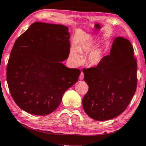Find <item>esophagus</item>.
<instances>
[{
	"instance_id": "1",
	"label": "esophagus",
	"mask_w": 146,
	"mask_h": 146,
	"mask_svg": "<svg viewBox=\"0 0 146 146\" xmlns=\"http://www.w3.org/2000/svg\"><path fill=\"white\" fill-rule=\"evenodd\" d=\"M83 78H84V73L81 72L80 74V76H79V79H80V80H83Z\"/></svg>"
}]
</instances>
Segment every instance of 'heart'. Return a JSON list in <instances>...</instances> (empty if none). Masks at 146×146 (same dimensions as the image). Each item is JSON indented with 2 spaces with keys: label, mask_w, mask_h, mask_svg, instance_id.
<instances>
[{
  "label": "heart",
  "mask_w": 146,
  "mask_h": 146,
  "mask_svg": "<svg viewBox=\"0 0 146 146\" xmlns=\"http://www.w3.org/2000/svg\"><path fill=\"white\" fill-rule=\"evenodd\" d=\"M96 45L95 40H91L87 42L82 44V45L77 46V49L75 48H72L70 50V56L73 64L76 66H79L82 62V56L79 52L81 53H90L93 50ZM78 51H77V50ZM102 59L101 54L98 51H95L91 53L88 57V62L93 66H96L99 64Z\"/></svg>",
  "instance_id": "heart-1"
}]
</instances>
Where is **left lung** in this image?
Here are the masks:
<instances>
[{
  "label": "left lung",
  "mask_w": 146,
  "mask_h": 146,
  "mask_svg": "<svg viewBox=\"0 0 146 146\" xmlns=\"http://www.w3.org/2000/svg\"><path fill=\"white\" fill-rule=\"evenodd\" d=\"M137 64L130 42L115 38L110 55L97 66L83 69L89 90L82 99L89 117L102 121L118 117L125 110L137 86Z\"/></svg>",
  "instance_id": "left-lung-1"
}]
</instances>
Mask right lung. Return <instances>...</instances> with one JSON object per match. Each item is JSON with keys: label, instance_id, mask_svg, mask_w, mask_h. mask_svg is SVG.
<instances>
[{"label": "right lung", "instance_id": "add662e5", "mask_svg": "<svg viewBox=\"0 0 146 146\" xmlns=\"http://www.w3.org/2000/svg\"><path fill=\"white\" fill-rule=\"evenodd\" d=\"M67 26L36 22L17 39L7 66L6 79L15 102L36 115L58 107L65 91L77 82L80 71L61 62L70 54Z\"/></svg>", "mask_w": 146, "mask_h": 146}]
</instances>
